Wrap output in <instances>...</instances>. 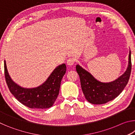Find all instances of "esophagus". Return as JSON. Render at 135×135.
Listing matches in <instances>:
<instances>
[{
    "instance_id": "34e87169",
    "label": "esophagus",
    "mask_w": 135,
    "mask_h": 135,
    "mask_svg": "<svg viewBox=\"0 0 135 135\" xmlns=\"http://www.w3.org/2000/svg\"><path fill=\"white\" fill-rule=\"evenodd\" d=\"M75 62V59L73 58H69L67 60V65L68 66H71V65H73V64H74Z\"/></svg>"
}]
</instances>
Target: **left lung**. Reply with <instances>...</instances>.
<instances>
[{
	"mask_svg": "<svg viewBox=\"0 0 135 135\" xmlns=\"http://www.w3.org/2000/svg\"><path fill=\"white\" fill-rule=\"evenodd\" d=\"M132 68L131 52L129 51V64L124 73L114 81L103 83L97 80L90 73L79 65L76 71L80 79L81 89L88 102L93 104H103L117 97L129 81Z\"/></svg>",
	"mask_w": 135,
	"mask_h": 135,
	"instance_id": "8db88e82",
	"label": "left lung"
}]
</instances>
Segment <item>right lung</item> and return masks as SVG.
Returning a JSON list of instances; mask_svg holds the SVG:
<instances>
[{
	"label": "right lung",
	"instance_id": "1",
	"mask_svg": "<svg viewBox=\"0 0 135 135\" xmlns=\"http://www.w3.org/2000/svg\"><path fill=\"white\" fill-rule=\"evenodd\" d=\"M4 70L9 89L18 101L30 108L46 109L53 105L58 97L61 82L67 69L65 64L58 65L44 83L35 88H24L15 83L9 75L5 61Z\"/></svg>",
	"mask_w": 135,
	"mask_h": 135
}]
</instances>
